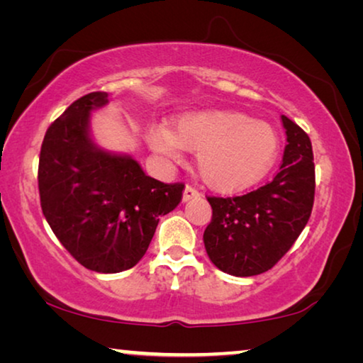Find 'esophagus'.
Instances as JSON below:
<instances>
[{"label": "esophagus", "mask_w": 363, "mask_h": 363, "mask_svg": "<svg viewBox=\"0 0 363 363\" xmlns=\"http://www.w3.org/2000/svg\"><path fill=\"white\" fill-rule=\"evenodd\" d=\"M199 196H200V192L194 186H186V190H184V195H182V200L189 201L192 199H199Z\"/></svg>", "instance_id": "esophagus-1"}]
</instances>
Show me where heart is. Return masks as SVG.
Wrapping results in <instances>:
<instances>
[{"label": "heart", "mask_w": 363, "mask_h": 363, "mask_svg": "<svg viewBox=\"0 0 363 363\" xmlns=\"http://www.w3.org/2000/svg\"><path fill=\"white\" fill-rule=\"evenodd\" d=\"M150 143L169 160L182 149L196 152V164L208 186L233 192L261 179L279 153V136L269 123L227 110H205L177 118L171 133L153 130Z\"/></svg>", "instance_id": "heart-1"}]
</instances>
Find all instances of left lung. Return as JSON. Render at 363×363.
<instances>
[{
    "label": "left lung",
    "instance_id": "left-lung-1",
    "mask_svg": "<svg viewBox=\"0 0 363 363\" xmlns=\"http://www.w3.org/2000/svg\"><path fill=\"white\" fill-rule=\"evenodd\" d=\"M286 140L274 179L238 196H206L213 208L203 233L211 262L225 274L251 277L272 269L311 218L315 167L311 139L281 115Z\"/></svg>",
    "mask_w": 363,
    "mask_h": 363
}]
</instances>
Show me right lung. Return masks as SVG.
<instances>
[{
	"label": "right lung",
	"instance_id": "add662e5",
	"mask_svg": "<svg viewBox=\"0 0 363 363\" xmlns=\"http://www.w3.org/2000/svg\"><path fill=\"white\" fill-rule=\"evenodd\" d=\"M107 93H89L67 107L41 144V210L54 235L86 269L115 274L145 255L158 220L182 200V182L147 176L136 160L112 155L89 138V113Z\"/></svg>",
	"mask_w": 363,
	"mask_h": 363
}]
</instances>
